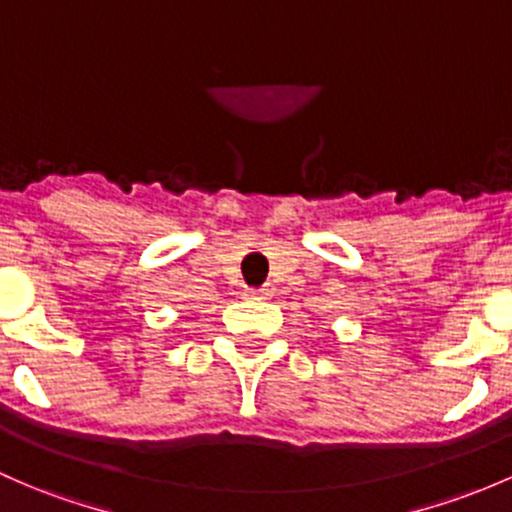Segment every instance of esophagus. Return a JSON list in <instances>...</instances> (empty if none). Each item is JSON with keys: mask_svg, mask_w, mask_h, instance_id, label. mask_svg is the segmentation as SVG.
Masks as SVG:
<instances>
[{"mask_svg": "<svg viewBox=\"0 0 512 512\" xmlns=\"http://www.w3.org/2000/svg\"><path fill=\"white\" fill-rule=\"evenodd\" d=\"M273 295L271 288H258V290H244V298L249 300H268Z\"/></svg>", "mask_w": 512, "mask_h": 512, "instance_id": "1", "label": "esophagus"}]
</instances>
